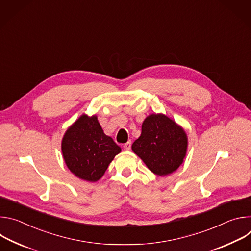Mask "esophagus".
Wrapping results in <instances>:
<instances>
[{"label": "esophagus", "instance_id": "esophagus-1", "mask_svg": "<svg viewBox=\"0 0 251 251\" xmlns=\"http://www.w3.org/2000/svg\"><path fill=\"white\" fill-rule=\"evenodd\" d=\"M123 148L125 151H130L131 150V142L129 141V142L125 143V144L123 145Z\"/></svg>", "mask_w": 251, "mask_h": 251}]
</instances>
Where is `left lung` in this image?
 Returning a JSON list of instances; mask_svg holds the SVG:
<instances>
[{
	"mask_svg": "<svg viewBox=\"0 0 251 251\" xmlns=\"http://www.w3.org/2000/svg\"><path fill=\"white\" fill-rule=\"evenodd\" d=\"M188 137L184 129L164 114H151L142 124L133 152L158 176H167L180 167L186 157Z\"/></svg>",
	"mask_w": 251,
	"mask_h": 251,
	"instance_id": "1",
	"label": "left lung"
}]
</instances>
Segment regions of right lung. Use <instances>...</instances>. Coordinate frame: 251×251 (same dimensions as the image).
<instances>
[{
  "label": "right lung",
  "mask_w": 251,
  "mask_h": 251,
  "mask_svg": "<svg viewBox=\"0 0 251 251\" xmlns=\"http://www.w3.org/2000/svg\"><path fill=\"white\" fill-rule=\"evenodd\" d=\"M61 151L70 172L87 182H97L121 148L104 134L97 116L81 115L65 132Z\"/></svg>",
  "instance_id": "add662e5"
}]
</instances>
